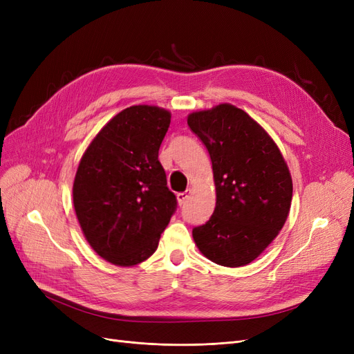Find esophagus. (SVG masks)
<instances>
[{
    "mask_svg": "<svg viewBox=\"0 0 354 354\" xmlns=\"http://www.w3.org/2000/svg\"><path fill=\"white\" fill-rule=\"evenodd\" d=\"M189 196H190V190H186V192H181V194H177V201H178L180 205H183V203H186Z\"/></svg>",
    "mask_w": 354,
    "mask_h": 354,
    "instance_id": "34e87169",
    "label": "esophagus"
}]
</instances>
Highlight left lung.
Wrapping results in <instances>:
<instances>
[{"instance_id": "1", "label": "left lung", "mask_w": 354, "mask_h": 354, "mask_svg": "<svg viewBox=\"0 0 354 354\" xmlns=\"http://www.w3.org/2000/svg\"><path fill=\"white\" fill-rule=\"evenodd\" d=\"M187 125L208 149L216 185L211 218L192 232L198 250L224 267L250 264L288 218L291 173L273 138L236 106L192 112Z\"/></svg>"}]
</instances>
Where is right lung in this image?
<instances>
[{
  "label": "right lung",
  "instance_id": "add662e5",
  "mask_svg": "<svg viewBox=\"0 0 354 354\" xmlns=\"http://www.w3.org/2000/svg\"><path fill=\"white\" fill-rule=\"evenodd\" d=\"M171 113L130 106L106 124L85 149L72 195L91 248L115 266L147 260L177 208L158 160Z\"/></svg>",
  "mask_w": 354,
  "mask_h": 354
}]
</instances>
